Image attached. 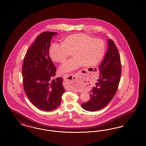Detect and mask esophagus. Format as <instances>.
I'll use <instances>...</instances> for the list:
<instances>
[{
    "mask_svg": "<svg viewBox=\"0 0 146 146\" xmlns=\"http://www.w3.org/2000/svg\"><path fill=\"white\" fill-rule=\"evenodd\" d=\"M77 75L76 74H65L63 76V84L64 86H74L76 83Z\"/></svg>",
    "mask_w": 146,
    "mask_h": 146,
    "instance_id": "1",
    "label": "esophagus"
}]
</instances>
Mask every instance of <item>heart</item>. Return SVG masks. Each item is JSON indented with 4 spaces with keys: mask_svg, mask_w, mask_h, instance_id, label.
I'll list each match as a JSON object with an SVG mask.
<instances>
[{
    "mask_svg": "<svg viewBox=\"0 0 146 146\" xmlns=\"http://www.w3.org/2000/svg\"><path fill=\"white\" fill-rule=\"evenodd\" d=\"M105 51L106 45L102 39L92 38L84 33H77L67 37L63 43L52 44L50 55L54 61L63 63L72 52L74 57L60 67V72L64 73L75 70L82 65H95L102 58Z\"/></svg>",
    "mask_w": 146,
    "mask_h": 146,
    "instance_id": "heart-1",
    "label": "heart"
}]
</instances>
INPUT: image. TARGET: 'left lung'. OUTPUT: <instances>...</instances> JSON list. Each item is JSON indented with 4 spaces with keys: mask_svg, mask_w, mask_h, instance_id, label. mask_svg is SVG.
Wrapping results in <instances>:
<instances>
[{
    "mask_svg": "<svg viewBox=\"0 0 146 146\" xmlns=\"http://www.w3.org/2000/svg\"><path fill=\"white\" fill-rule=\"evenodd\" d=\"M108 51L99 67L100 78L90 92L89 101L81 107L89 111L104 108L117 90L121 75V63L119 51L113 40H108Z\"/></svg>",
    "mask_w": 146,
    "mask_h": 146,
    "instance_id": "obj_1",
    "label": "left lung"
}]
</instances>
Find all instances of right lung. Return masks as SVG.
Returning <instances> with one entry per match:
<instances>
[{
	"label": "right lung",
	"instance_id": "obj_1",
	"mask_svg": "<svg viewBox=\"0 0 146 146\" xmlns=\"http://www.w3.org/2000/svg\"><path fill=\"white\" fill-rule=\"evenodd\" d=\"M58 33L44 32L36 38L24 58L22 75L24 91L30 102L37 108L51 111L57 108L65 92L63 78L51 80L56 68L49 56L52 37Z\"/></svg>",
	"mask_w": 146,
	"mask_h": 146
}]
</instances>
